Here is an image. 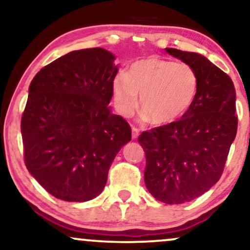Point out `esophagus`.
Returning a JSON list of instances; mask_svg holds the SVG:
<instances>
[{
    "mask_svg": "<svg viewBox=\"0 0 250 250\" xmlns=\"http://www.w3.org/2000/svg\"><path fill=\"white\" fill-rule=\"evenodd\" d=\"M131 131H132V140H136V138L138 137V135H140V130H138L137 128L132 127Z\"/></svg>",
    "mask_w": 250,
    "mask_h": 250,
    "instance_id": "34e87169",
    "label": "esophagus"
}]
</instances>
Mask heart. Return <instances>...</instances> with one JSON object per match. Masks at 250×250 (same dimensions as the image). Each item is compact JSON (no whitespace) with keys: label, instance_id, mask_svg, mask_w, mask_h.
<instances>
[{"label":"heart","instance_id":"b5f03b06","mask_svg":"<svg viewBox=\"0 0 250 250\" xmlns=\"http://www.w3.org/2000/svg\"><path fill=\"white\" fill-rule=\"evenodd\" d=\"M197 90L198 77L191 65L158 56L134 62L127 74L120 72L112 83L113 102L120 115L130 116L141 96L144 116L157 125L182 118L194 104Z\"/></svg>","mask_w":250,"mask_h":250}]
</instances>
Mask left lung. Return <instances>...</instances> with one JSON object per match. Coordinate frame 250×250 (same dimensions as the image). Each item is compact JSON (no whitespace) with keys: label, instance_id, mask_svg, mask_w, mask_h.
<instances>
[{"label":"left lung","instance_id":"8db88e82","mask_svg":"<svg viewBox=\"0 0 250 250\" xmlns=\"http://www.w3.org/2000/svg\"><path fill=\"white\" fill-rule=\"evenodd\" d=\"M169 55L194 68L198 90L179 121L143 131L144 181L148 192L166 204H182L207 192L223 174L238 129L235 88L229 76L205 56L175 48Z\"/></svg>","mask_w":250,"mask_h":250}]
</instances>
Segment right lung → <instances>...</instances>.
I'll list each match as a JSON object with an SVG mask.
<instances>
[{
  "label": "right lung",
  "instance_id": "right-lung-1",
  "mask_svg": "<svg viewBox=\"0 0 250 250\" xmlns=\"http://www.w3.org/2000/svg\"><path fill=\"white\" fill-rule=\"evenodd\" d=\"M114 61L100 47L74 50L41 69L28 87L21 123L25 165L59 200L97 197L131 140L130 125L108 107Z\"/></svg>",
  "mask_w": 250,
  "mask_h": 250
}]
</instances>
